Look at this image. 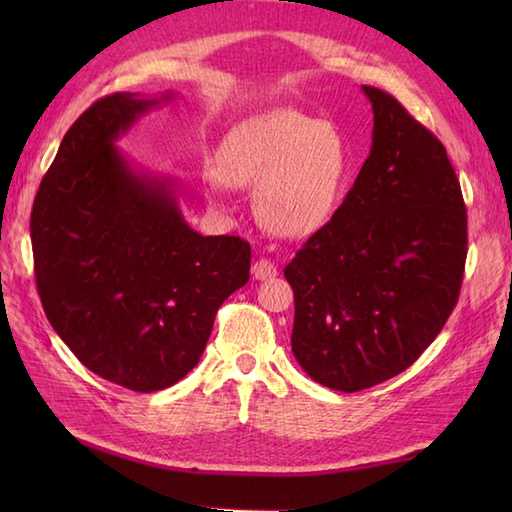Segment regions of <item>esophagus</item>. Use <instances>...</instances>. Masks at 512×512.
<instances>
[{
  "label": "esophagus",
  "instance_id": "esophagus-1",
  "mask_svg": "<svg viewBox=\"0 0 512 512\" xmlns=\"http://www.w3.org/2000/svg\"><path fill=\"white\" fill-rule=\"evenodd\" d=\"M250 273H253V279L266 281V279L277 277V266H275V262H270V259L262 257L253 264V270H250Z\"/></svg>",
  "mask_w": 512,
  "mask_h": 512
}]
</instances>
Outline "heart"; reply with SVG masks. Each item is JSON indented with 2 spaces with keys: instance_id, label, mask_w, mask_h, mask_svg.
Segmentation results:
<instances>
[{
  "instance_id": "obj_1",
  "label": "heart",
  "mask_w": 512,
  "mask_h": 512,
  "mask_svg": "<svg viewBox=\"0 0 512 512\" xmlns=\"http://www.w3.org/2000/svg\"><path fill=\"white\" fill-rule=\"evenodd\" d=\"M228 187H257L255 213L281 237H308L332 220L350 171L345 138L328 121L277 107L237 125L217 149ZM206 195L217 200V189Z\"/></svg>"
}]
</instances>
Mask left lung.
I'll list each match as a JSON object with an SVG mask.
<instances>
[{"label":"left lung","instance_id":"1","mask_svg":"<svg viewBox=\"0 0 512 512\" xmlns=\"http://www.w3.org/2000/svg\"><path fill=\"white\" fill-rule=\"evenodd\" d=\"M372 149L332 220L284 268L292 354L312 380L361 391L416 363L460 297L466 206L447 149L394 96L363 85Z\"/></svg>","mask_w":512,"mask_h":512}]
</instances>
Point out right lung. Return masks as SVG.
Instances as JSON below:
<instances>
[{
    "instance_id": "right-lung-1",
    "label": "right lung",
    "mask_w": 512,
    "mask_h": 512,
    "mask_svg": "<svg viewBox=\"0 0 512 512\" xmlns=\"http://www.w3.org/2000/svg\"><path fill=\"white\" fill-rule=\"evenodd\" d=\"M118 92L63 136L30 215L50 325L101 378L151 394L198 365L222 303L250 277V244L184 222L178 187L134 169L114 143L151 107Z\"/></svg>"
}]
</instances>
